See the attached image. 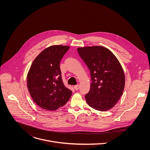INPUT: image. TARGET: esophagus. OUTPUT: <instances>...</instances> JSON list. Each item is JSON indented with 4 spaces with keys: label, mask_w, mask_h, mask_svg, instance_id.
<instances>
[{
    "label": "esophagus",
    "mask_w": 150,
    "mask_h": 150,
    "mask_svg": "<svg viewBox=\"0 0 150 150\" xmlns=\"http://www.w3.org/2000/svg\"><path fill=\"white\" fill-rule=\"evenodd\" d=\"M74 89L77 91V90H79V89L80 88V85H77V86H74Z\"/></svg>",
    "instance_id": "34e87169"
}]
</instances>
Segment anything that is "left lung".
Returning a JSON list of instances; mask_svg holds the SVG:
<instances>
[{"instance_id":"obj_1","label":"left lung","mask_w":150,"mask_h":150,"mask_svg":"<svg viewBox=\"0 0 150 150\" xmlns=\"http://www.w3.org/2000/svg\"><path fill=\"white\" fill-rule=\"evenodd\" d=\"M78 53L90 71L92 83L85 95L90 107L105 111L114 107L123 93L125 74L115 56L102 46L80 47Z\"/></svg>"}]
</instances>
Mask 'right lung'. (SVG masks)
Instances as JSON below:
<instances>
[{"instance_id":"obj_1","label":"right lung","mask_w":150,"mask_h":150,"mask_svg":"<svg viewBox=\"0 0 150 150\" xmlns=\"http://www.w3.org/2000/svg\"><path fill=\"white\" fill-rule=\"evenodd\" d=\"M66 45H52L39 54L27 76V86L35 103L47 110L64 106L72 92L64 84L60 62L69 49Z\"/></svg>"}]
</instances>
